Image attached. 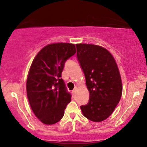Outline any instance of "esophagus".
I'll use <instances>...</instances> for the list:
<instances>
[{"label": "esophagus", "mask_w": 147, "mask_h": 147, "mask_svg": "<svg viewBox=\"0 0 147 147\" xmlns=\"http://www.w3.org/2000/svg\"><path fill=\"white\" fill-rule=\"evenodd\" d=\"M76 91H77V88L75 87V89H74L73 90H72V93H73V94H75V92H76Z\"/></svg>", "instance_id": "esophagus-1"}]
</instances>
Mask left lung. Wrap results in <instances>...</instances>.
<instances>
[{"label": "left lung", "mask_w": 147, "mask_h": 147, "mask_svg": "<svg viewBox=\"0 0 147 147\" xmlns=\"http://www.w3.org/2000/svg\"><path fill=\"white\" fill-rule=\"evenodd\" d=\"M77 57L89 92L83 115L94 122L106 120L113 112L123 92L120 72L115 59L104 48L94 44H76Z\"/></svg>", "instance_id": "1"}]
</instances>
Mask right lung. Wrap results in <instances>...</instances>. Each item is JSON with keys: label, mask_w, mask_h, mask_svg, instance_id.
<instances>
[{"label": "right lung", "mask_w": 147, "mask_h": 147, "mask_svg": "<svg viewBox=\"0 0 147 147\" xmlns=\"http://www.w3.org/2000/svg\"><path fill=\"white\" fill-rule=\"evenodd\" d=\"M75 53V44H49L38 52L31 65L27 98L34 115L44 124L53 125L61 120L71 101L61 74L66 61Z\"/></svg>", "instance_id": "1"}]
</instances>
